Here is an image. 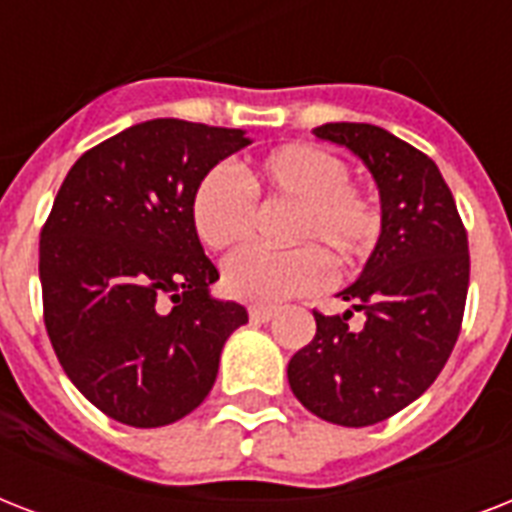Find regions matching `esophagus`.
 Segmentation results:
<instances>
[{
    "mask_svg": "<svg viewBox=\"0 0 512 512\" xmlns=\"http://www.w3.org/2000/svg\"><path fill=\"white\" fill-rule=\"evenodd\" d=\"M276 316V308L273 305H252L249 308V319L255 321V324H265V321H271Z\"/></svg>",
    "mask_w": 512,
    "mask_h": 512,
    "instance_id": "esophagus-1",
    "label": "esophagus"
}]
</instances>
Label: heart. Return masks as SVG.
<instances>
[{
	"label": "heart",
	"mask_w": 512,
	"mask_h": 512,
	"mask_svg": "<svg viewBox=\"0 0 512 512\" xmlns=\"http://www.w3.org/2000/svg\"><path fill=\"white\" fill-rule=\"evenodd\" d=\"M255 199L292 204L287 241L300 247L284 252L244 249L231 257L223 287L244 303L273 305L308 295L329 273L316 246L337 265H356L380 236L377 207L361 188L348 183L345 162L311 143H287L260 162L244 164L239 177L223 167L201 177L191 199V220L201 244L215 252L244 244L255 231Z\"/></svg>",
	"instance_id": "b5f03b06"
}]
</instances>
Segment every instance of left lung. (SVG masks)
<instances>
[{
	"mask_svg": "<svg viewBox=\"0 0 512 512\" xmlns=\"http://www.w3.org/2000/svg\"><path fill=\"white\" fill-rule=\"evenodd\" d=\"M313 135L345 146L380 191V239L340 292L352 311L316 316V337L287 366L289 388L316 417L366 428L401 412L433 385L452 353L468 297V233L436 162L382 127L321 124Z\"/></svg>",
	"mask_w": 512,
	"mask_h": 512,
	"instance_id": "obj_1",
	"label": "left lung"
}]
</instances>
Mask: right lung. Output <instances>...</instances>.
Masks as SVG:
<instances>
[{"mask_svg": "<svg viewBox=\"0 0 512 512\" xmlns=\"http://www.w3.org/2000/svg\"><path fill=\"white\" fill-rule=\"evenodd\" d=\"M244 146V130L151 119L90 148L60 185L39 241L44 327L111 420H183L247 324L244 305L209 295L220 276L191 220L201 177Z\"/></svg>", "mask_w": 512, "mask_h": 512, "instance_id": "right-lung-1", "label": "right lung"}]
</instances>
